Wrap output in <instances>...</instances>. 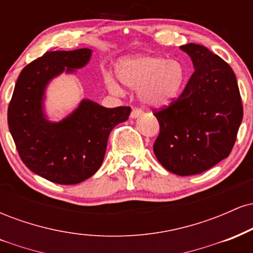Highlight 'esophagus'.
<instances>
[{"label": "esophagus", "instance_id": "obj_1", "mask_svg": "<svg viewBox=\"0 0 253 253\" xmlns=\"http://www.w3.org/2000/svg\"><path fill=\"white\" fill-rule=\"evenodd\" d=\"M141 114H143V110H141L140 108H134V109H132V112H130V118L135 119V118L140 117Z\"/></svg>", "mask_w": 253, "mask_h": 253}]
</instances>
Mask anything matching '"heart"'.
Wrapping results in <instances>:
<instances>
[{
  "label": "heart",
  "mask_w": 253,
  "mask_h": 253,
  "mask_svg": "<svg viewBox=\"0 0 253 253\" xmlns=\"http://www.w3.org/2000/svg\"><path fill=\"white\" fill-rule=\"evenodd\" d=\"M185 68L177 60L164 57L144 56L121 64L119 77L126 85L139 90L141 101L150 106H165L178 96L185 81ZM110 91L120 94L121 86L107 78Z\"/></svg>",
  "instance_id": "heart-1"
}]
</instances>
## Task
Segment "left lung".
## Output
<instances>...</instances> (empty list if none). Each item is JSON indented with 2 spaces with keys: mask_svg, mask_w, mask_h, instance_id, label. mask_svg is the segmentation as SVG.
I'll use <instances>...</instances> for the list:
<instances>
[{
  "mask_svg": "<svg viewBox=\"0 0 253 253\" xmlns=\"http://www.w3.org/2000/svg\"><path fill=\"white\" fill-rule=\"evenodd\" d=\"M193 72L178 97L153 115L159 134L153 152L170 172L201 173L227 158L243 120V103L231 66L207 47L185 43Z\"/></svg>",
  "mask_w": 253,
  "mask_h": 253,
  "instance_id": "8db88e82",
  "label": "left lung"
}]
</instances>
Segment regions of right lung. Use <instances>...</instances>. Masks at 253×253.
Here are the masks:
<instances>
[{"label": "right lung", "instance_id": "1", "mask_svg": "<svg viewBox=\"0 0 253 253\" xmlns=\"http://www.w3.org/2000/svg\"><path fill=\"white\" fill-rule=\"evenodd\" d=\"M91 50L52 51L26 65L8 107V126L20 158L37 175L58 184H77L100 169L109 133L129 117V107L104 108L83 100L59 123L42 113L47 83L89 62Z\"/></svg>", "mask_w": 253, "mask_h": 253}]
</instances>
